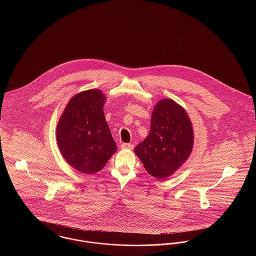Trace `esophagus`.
<instances>
[{
    "instance_id": "esophagus-1",
    "label": "esophagus",
    "mask_w": 256,
    "mask_h": 256,
    "mask_svg": "<svg viewBox=\"0 0 256 256\" xmlns=\"http://www.w3.org/2000/svg\"><path fill=\"white\" fill-rule=\"evenodd\" d=\"M121 148L132 150L134 148V144H132V143H122V144H121Z\"/></svg>"
}]
</instances>
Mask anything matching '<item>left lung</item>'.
Instances as JSON below:
<instances>
[{
	"label": "left lung",
	"mask_w": 256,
	"mask_h": 256,
	"mask_svg": "<svg viewBox=\"0 0 256 256\" xmlns=\"http://www.w3.org/2000/svg\"><path fill=\"white\" fill-rule=\"evenodd\" d=\"M193 143L192 124L186 111L172 100L165 98L156 106L150 134L134 152L150 176L164 180L189 158Z\"/></svg>",
	"instance_id": "left-lung-1"
}]
</instances>
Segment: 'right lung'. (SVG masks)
Masks as SVG:
<instances>
[{
    "label": "right lung",
    "mask_w": 256,
    "mask_h": 256,
    "mask_svg": "<svg viewBox=\"0 0 256 256\" xmlns=\"http://www.w3.org/2000/svg\"><path fill=\"white\" fill-rule=\"evenodd\" d=\"M104 100L96 89L76 95L58 124L56 138L63 158L84 174L102 170L117 150L102 110Z\"/></svg>",
    "instance_id": "obj_1"
}]
</instances>
